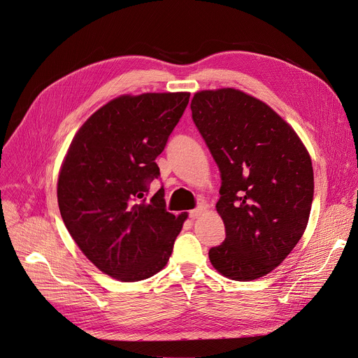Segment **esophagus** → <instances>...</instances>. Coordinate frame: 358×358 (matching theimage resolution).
<instances>
[{
  "instance_id": "esophagus-1",
  "label": "esophagus",
  "mask_w": 358,
  "mask_h": 358,
  "mask_svg": "<svg viewBox=\"0 0 358 358\" xmlns=\"http://www.w3.org/2000/svg\"><path fill=\"white\" fill-rule=\"evenodd\" d=\"M204 210H206L204 206H199L197 208H194V210H191V211L188 213V217H189L191 220H196V218H199V217L204 213Z\"/></svg>"
}]
</instances>
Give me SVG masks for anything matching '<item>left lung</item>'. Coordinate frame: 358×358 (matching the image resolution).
I'll return each mask as SVG.
<instances>
[{
  "label": "left lung",
  "mask_w": 358,
  "mask_h": 358,
  "mask_svg": "<svg viewBox=\"0 0 358 358\" xmlns=\"http://www.w3.org/2000/svg\"><path fill=\"white\" fill-rule=\"evenodd\" d=\"M191 111L221 176L215 207L225 240L210 248V262L236 281L263 277L304 234L314 196L311 158L274 110L240 90L200 91Z\"/></svg>",
  "instance_id": "8db88e82"
}]
</instances>
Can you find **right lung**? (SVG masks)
<instances>
[{
	"mask_svg": "<svg viewBox=\"0 0 358 358\" xmlns=\"http://www.w3.org/2000/svg\"><path fill=\"white\" fill-rule=\"evenodd\" d=\"M188 92L121 95L78 129L58 177V207L90 262L120 281H140L164 268L187 213L166 210L155 158L188 104Z\"/></svg>",
	"mask_w": 358,
	"mask_h": 358,
	"instance_id": "obj_1",
	"label": "right lung"
}]
</instances>
